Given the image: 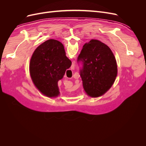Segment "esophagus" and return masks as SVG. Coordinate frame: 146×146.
<instances>
[{"mask_svg":"<svg viewBox=\"0 0 146 146\" xmlns=\"http://www.w3.org/2000/svg\"><path fill=\"white\" fill-rule=\"evenodd\" d=\"M70 79H71L72 82V83H74V80H75V77H74V76L71 77H70Z\"/></svg>","mask_w":146,"mask_h":146,"instance_id":"esophagus-1","label":"esophagus"}]
</instances>
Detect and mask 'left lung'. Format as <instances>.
Returning a JSON list of instances; mask_svg holds the SVG:
<instances>
[{
    "label": "left lung",
    "mask_w": 146,
    "mask_h": 146,
    "mask_svg": "<svg viewBox=\"0 0 146 146\" xmlns=\"http://www.w3.org/2000/svg\"><path fill=\"white\" fill-rule=\"evenodd\" d=\"M117 74L116 66L107 53L99 48L88 50L80 72V91L85 101L96 106L108 100L114 90Z\"/></svg>",
    "instance_id": "left-lung-1"
}]
</instances>
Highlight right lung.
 I'll return each instance as SVG.
<instances>
[{
	"label": "right lung",
	"mask_w": 146,
	"mask_h": 146,
	"mask_svg": "<svg viewBox=\"0 0 146 146\" xmlns=\"http://www.w3.org/2000/svg\"><path fill=\"white\" fill-rule=\"evenodd\" d=\"M59 55L58 48L46 49L38 55L30 68V82L34 93L48 106L60 104L65 90L70 84L63 68L58 64Z\"/></svg>",
	"instance_id": "1"
}]
</instances>
